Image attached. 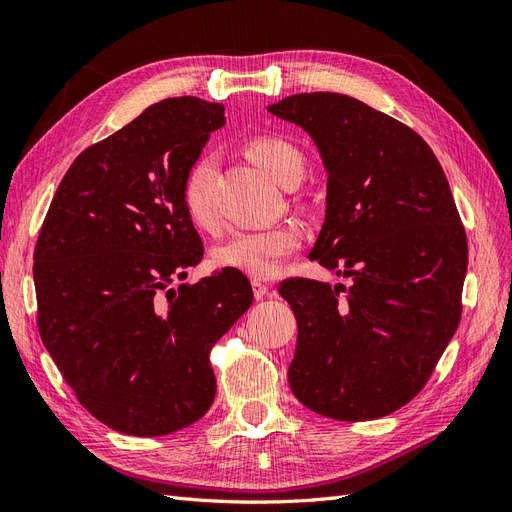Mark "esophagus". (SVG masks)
<instances>
[{"label":"esophagus","instance_id":"obj_1","mask_svg":"<svg viewBox=\"0 0 512 512\" xmlns=\"http://www.w3.org/2000/svg\"><path fill=\"white\" fill-rule=\"evenodd\" d=\"M252 288H254V297L260 301V299H265V297H273L275 294V290L271 288V286H267L265 282H260V280H254L252 282Z\"/></svg>","mask_w":512,"mask_h":512}]
</instances>
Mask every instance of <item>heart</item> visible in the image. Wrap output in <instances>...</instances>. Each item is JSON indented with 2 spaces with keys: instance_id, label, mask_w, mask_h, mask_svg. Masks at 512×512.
<instances>
[{
  "instance_id": "1",
  "label": "heart",
  "mask_w": 512,
  "mask_h": 512,
  "mask_svg": "<svg viewBox=\"0 0 512 512\" xmlns=\"http://www.w3.org/2000/svg\"><path fill=\"white\" fill-rule=\"evenodd\" d=\"M250 156L262 170L288 188L290 183H299L305 173V156L299 147H294L280 136H258L247 143ZM218 173V162L205 153L192 162L183 177L181 200L194 226H215V200L213 181ZM301 243L299 228L292 224H280L262 230L237 232L235 237L222 243L213 254L215 265L222 269L239 271L254 280H267L282 269V262L297 250Z\"/></svg>"
}]
</instances>
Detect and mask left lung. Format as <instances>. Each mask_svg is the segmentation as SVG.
Here are the masks:
<instances>
[{
	"instance_id": "1",
	"label": "left lung",
	"mask_w": 512,
	"mask_h": 512,
	"mask_svg": "<svg viewBox=\"0 0 512 512\" xmlns=\"http://www.w3.org/2000/svg\"><path fill=\"white\" fill-rule=\"evenodd\" d=\"M267 111L314 138L329 181L309 258L352 280L282 282L299 327L290 389L337 421L386 416L421 393L459 327L468 239L446 175L412 128L350 96Z\"/></svg>"
}]
</instances>
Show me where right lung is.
<instances>
[{"label": "right lung", "mask_w": 512, "mask_h": 512, "mask_svg": "<svg viewBox=\"0 0 512 512\" xmlns=\"http://www.w3.org/2000/svg\"><path fill=\"white\" fill-rule=\"evenodd\" d=\"M224 121L194 96L151 104L72 162L40 228L42 344L81 406L128 436H166L211 408L209 352L254 299L232 269L168 288L203 258L181 185Z\"/></svg>", "instance_id": "right-lung-1"}]
</instances>
